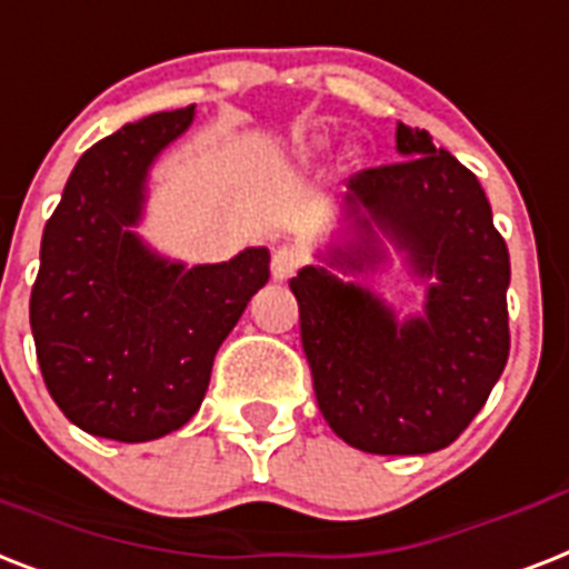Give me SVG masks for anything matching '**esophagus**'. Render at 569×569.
I'll return each mask as SVG.
<instances>
[{
	"label": "esophagus",
	"mask_w": 569,
	"mask_h": 569,
	"mask_svg": "<svg viewBox=\"0 0 569 569\" xmlns=\"http://www.w3.org/2000/svg\"><path fill=\"white\" fill-rule=\"evenodd\" d=\"M298 266H300V253L295 251V248H277L274 257H271V277L283 283V280H289V277L298 271Z\"/></svg>",
	"instance_id": "34e87169"
}]
</instances>
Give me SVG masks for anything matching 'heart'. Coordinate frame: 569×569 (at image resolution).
Returning <instances> with one entry per match:
<instances>
[{
  "mask_svg": "<svg viewBox=\"0 0 569 569\" xmlns=\"http://www.w3.org/2000/svg\"><path fill=\"white\" fill-rule=\"evenodd\" d=\"M321 146H325V140H303L295 146V157H298L300 163H307L309 157H316L318 151H321Z\"/></svg>",
  "mask_w": 569,
  "mask_h": 569,
  "instance_id": "1",
  "label": "heart"
}]
</instances>
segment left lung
I'll list each match as a JSON object with an SVG mask.
<instances>
[{
	"label": "left lung",
	"mask_w": 569,
	"mask_h": 569,
	"mask_svg": "<svg viewBox=\"0 0 569 569\" xmlns=\"http://www.w3.org/2000/svg\"><path fill=\"white\" fill-rule=\"evenodd\" d=\"M400 163L348 180L341 242L289 280L318 409L341 441L377 456L450 447L477 418L509 359V248L477 174L420 128L397 124ZM383 238L428 286L400 319L367 287L331 274L388 261Z\"/></svg>",
	"instance_id": "left-lung-1"
}]
</instances>
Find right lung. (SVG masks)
<instances>
[{"label":"right lung","instance_id":"add662e5","mask_svg":"<svg viewBox=\"0 0 569 569\" xmlns=\"http://www.w3.org/2000/svg\"><path fill=\"white\" fill-rule=\"evenodd\" d=\"M196 119L151 113L81 154L46 221L31 332L46 389L76 427L124 445L180 429L204 400L216 350L269 283V248L192 266L142 242L149 172Z\"/></svg>","mask_w":569,"mask_h":569}]
</instances>
